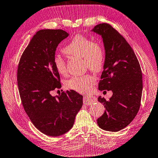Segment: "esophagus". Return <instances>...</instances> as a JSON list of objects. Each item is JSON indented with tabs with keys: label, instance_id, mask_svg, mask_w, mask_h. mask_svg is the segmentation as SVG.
<instances>
[{
	"label": "esophagus",
	"instance_id": "1",
	"mask_svg": "<svg viewBox=\"0 0 158 158\" xmlns=\"http://www.w3.org/2000/svg\"><path fill=\"white\" fill-rule=\"evenodd\" d=\"M97 99L94 97H92V96H85L84 97V104L87 105V106H90L91 104H93V103L96 102Z\"/></svg>",
	"mask_w": 158,
	"mask_h": 158
}]
</instances>
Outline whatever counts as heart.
Masks as SVG:
<instances>
[{
    "label": "heart",
    "instance_id": "b5f03b06",
    "mask_svg": "<svg viewBox=\"0 0 158 158\" xmlns=\"http://www.w3.org/2000/svg\"><path fill=\"white\" fill-rule=\"evenodd\" d=\"M62 51L68 56L84 59L85 68H89L94 73H99L104 68L106 61L104 48L98 43L94 42L90 37L77 34L63 48ZM53 64L57 73L62 75L66 74V64L64 59L59 56H54ZM94 82V77L88 74L72 77L65 82V86L79 93H86L90 91Z\"/></svg>",
    "mask_w": 158,
    "mask_h": 158
}]
</instances>
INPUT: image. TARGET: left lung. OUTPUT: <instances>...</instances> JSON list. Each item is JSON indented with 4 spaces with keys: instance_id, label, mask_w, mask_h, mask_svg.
<instances>
[{
    "instance_id": "obj_1",
    "label": "left lung",
    "mask_w": 158,
    "mask_h": 158,
    "mask_svg": "<svg viewBox=\"0 0 158 158\" xmlns=\"http://www.w3.org/2000/svg\"><path fill=\"white\" fill-rule=\"evenodd\" d=\"M92 31L102 36L105 48L99 90L113 91L109 100L98 97L106 110L97 119V124L103 130L117 132L127 127L138 113L143 87L142 70L131 45L110 25H97Z\"/></svg>"
}]
</instances>
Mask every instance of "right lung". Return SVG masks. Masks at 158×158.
I'll use <instances>...</instances> for the list:
<instances>
[{"instance_id":"right-lung-1","label":"right lung","mask_w":158,"mask_h":158,"mask_svg":"<svg viewBox=\"0 0 158 158\" xmlns=\"http://www.w3.org/2000/svg\"><path fill=\"white\" fill-rule=\"evenodd\" d=\"M69 34L62 30H41L31 39L20 59L17 81L23 106L39 131L48 136L64 135L73 127L83 105V96L73 90L52 96L61 88L53 64L57 46Z\"/></svg>"}]
</instances>
